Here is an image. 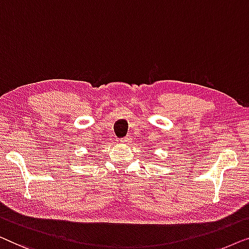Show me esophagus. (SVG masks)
Returning a JSON list of instances; mask_svg holds the SVG:
<instances>
[{"label":"esophagus","mask_w":249,"mask_h":249,"mask_svg":"<svg viewBox=\"0 0 249 249\" xmlns=\"http://www.w3.org/2000/svg\"><path fill=\"white\" fill-rule=\"evenodd\" d=\"M121 142H122V143H128V142H131V138H129V136H125V138L121 139Z\"/></svg>","instance_id":"esophagus-1"}]
</instances>
